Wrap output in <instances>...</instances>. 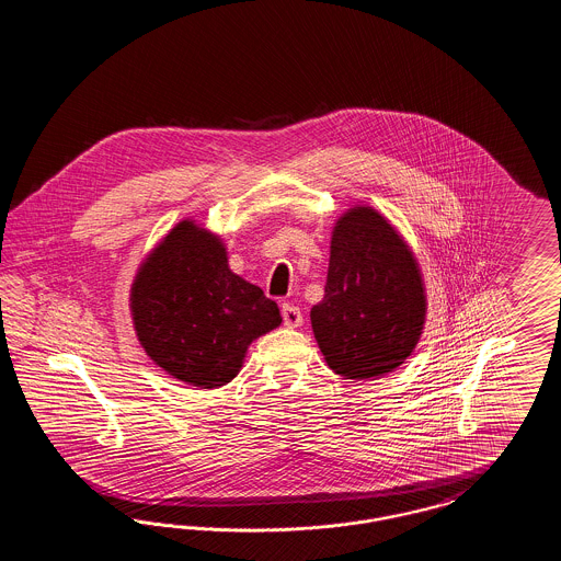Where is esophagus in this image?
Returning a JSON list of instances; mask_svg holds the SVG:
<instances>
[{
	"mask_svg": "<svg viewBox=\"0 0 561 561\" xmlns=\"http://www.w3.org/2000/svg\"><path fill=\"white\" fill-rule=\"evenodd\" d=\"M282 320L286 328H298L302 323V313L298 307H294L290 302L282 305Z\"/></svg>",
	"mask_w": 561,
	"mask_h": 561,
	"instance_id": "obj_1",
	"label": "esophagus"
}]
</instances>
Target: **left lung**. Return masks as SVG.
<instances>
[{
    "label": "left lung",
    "mask_w": 561,
    "mask_h": 561,
    "mask_svg": "<svg viewBox=\"0 0 561 561\" xmlns=\"http://www.w3.org/2000/svg\"><path fill=\"white\" fill-rule=\"evenodd\" d=\"M425 318L423 273L398 229L370 206L343 214L323 298L311 309L325 364L351 380L393 373L419 345Z\"/></svg>",
    "instance_id": "obj_1"
}]
</instances>
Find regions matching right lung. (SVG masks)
<instances>
[{
	"mask_svg": "<svg viewBox=\"0 0 561 561\" xmlns=\"http://www.w3.org/2000/svg\"><path fill=\"white\" fill-rule=\"evenodd\" d=\"M130 313L161 370L202 389L231 382L252 341L282 323L275 300L229 268L222 240L188 218L140 263Z\"/></svg>",
	"mask_w": 561,
	"mask_h": 561,
	"instance_id": "add662e5",
	"label": "right lung"
}]
</instances>
